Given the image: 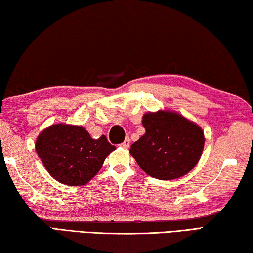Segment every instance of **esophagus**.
<instances>
[{
  "instance_id": "obj_1",
  "label": "esophagus",
  "mask_w": 253,
  "mask_h": 253,
  "mask_svg": "<svg viewBox=\"0 0 253 253\" xmlns=\"http://www.w3.org/2000/svg\"><path fill=\"white\" fill-rule=\"evenodd\" d=\"M120 146H121L124 149H127V148H129V146H130V139L126 138L121 144H120Z\"/></svg>"
}]
</instances>
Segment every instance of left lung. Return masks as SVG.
Instances as JSON below:
<instances>
[{
  "instance_id": "left-lung-1",
  "label": "left lung",
  "mask_w": 253,
  "mask_h": 253,
  "mask_svg": "<svg viewBox=\"0 0 253 253\" xmlns=\"http://www.w3.org/2000/svg\"><path fill=\"white\" fill-rule=\"evenodd\" d=\"M146 129L131 146L130 154L142 170L160 180L183 177L195 167L204 149V132L172 111L148 112L142 118Z\"/></svg>"
}]
</instances>
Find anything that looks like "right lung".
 I'll use <instances>...</instances> for the list:
<instances>
[{
  "label": "right lung",
  "instance_id": "obj_1",
  "mask_svg": "<svg viewBox=\"0 0 253 253\" xmlns=\"http://www.w3.org/2000/svg\"><path fill=\"white\" fill-rule=\"evenodd\" d=\"M114 146L106 136L95 140L80 126L53 124L37 138L36 151L50 176L68 186L86 185Z\"/></svg>",
  "mask_w": 253,
  "mask_h": 253
}]
</instances>
